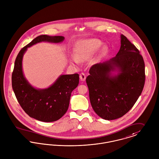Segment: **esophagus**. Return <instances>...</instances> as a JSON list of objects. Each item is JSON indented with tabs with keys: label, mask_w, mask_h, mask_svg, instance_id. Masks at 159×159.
Here are the masks:
<instances>
[{
	"label": "esophagus",
	"mask_w": 159,
	"mask_h": 159,
	"mask_svg": "<svg viewBox=\"0 0 159 159\" xmlns=\"http://www.w3.org/2000/svg\"><path fill=\"white\" fill-rule=\"evenodd\" d=\"M80 79L82 81H85V79H86V75L84 73L82 72L80 74Z\"/></svg>",
	"instance_id": "1"
}]
</instances>
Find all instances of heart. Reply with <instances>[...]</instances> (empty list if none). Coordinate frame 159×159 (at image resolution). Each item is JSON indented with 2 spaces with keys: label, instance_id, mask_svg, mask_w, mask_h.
<instances>
[{
  "label": "heart",
  "instance_id": "obj_1",
  "mask_svg": "<svg viewBox=\"0 0 159 159\" xmlns=\"http://www.w3.org/2000/svg\"><path fill=\"white\" fill-rule=\"evenodd\" d=\"M102 45V43L97 39H86L81 41L76 49L75 55L71 58V63L78 65L80 61L88 58L91 55L95 53ZM107 51L108 48L104 46L102 48L101 52L102 55H104Z\"/></svg>",
  "mask_w": 159,
  "mask_h": 159
}]
</instances>
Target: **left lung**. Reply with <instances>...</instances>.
<instances>
[{
  "label": "left lung",
  "mask_w": 159,
  "mask_h": 159,
  "mask_svg": "<svg viewBox=\"0 0 159 159\" xmlns=\"http://www.w3.org/2000/svg\"><path fill=\"white\" fill-rule=\"evenodd\" d=\"M143 58L139 49L123 35L116 55L93 65L86 79L91 105L102 119L122 117L135 104L145 82ZM116 71L113 76L111 71Z\"/></svg>",
  "instance_id": "1"
}]
</instances>
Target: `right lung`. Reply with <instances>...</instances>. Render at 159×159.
I'll use <instances>...</instances> for the list:
<instances>
[{
    "mask_svg": "<svg viewBox=\"0 0 159 159\" xmlns=\"http://www.w3.org/2000/svg\"><path fill=\"white\" fill-rule=\"evenodd\" d=\"M62 36H38L24 46L18 54L12 73V88L19 104L31 118L43 122H53L67 111L72 91L79 85L78 74L61 75L50 87L36 89L24 76L22 61L27 48L42 41L61 43Z\"/></svg>",
    "mask_w": 159,
    "mask_h": 159,
    "instance_id": "1",
    "label": "right lung"
}]
</instances>
